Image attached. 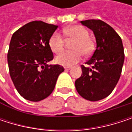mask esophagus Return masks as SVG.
I'll return each mask as SVG.
<instances>
[{
	"label": "esophagus",
	"instance_id": "34e87169",
	"mask_svg": "<svg viewBox=\"0 0 132 132\" xmlns=\"http://www.w3.org/2000/svg\"><path fill=\"white\" fill-rule=\"evenodd\" d=\"M64 69H65V70H70L71 69V67H69V66H65Z\"/></svg>",
	"mask_w": 132,
	"mask_h": 132
}]
</instances>
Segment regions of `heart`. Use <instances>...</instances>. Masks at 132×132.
Segmentation results:
<instances>
[{
    "label": "heart",
    "instance_id": "heart-1",
    "mask_svg": "<svg viewBox=\"0 0 132 132\" xmlns=\"http://www.w3.org/2000/svg\"><path fill=\"white\" fill-rule=\"evenodd\" d=\"M64 33L69 38L74 39L75 41L72 45L71 51H63L57 55L55 58L56 63L65 66H70L78 63L82 56H89L94 50V43L89 38V31L82 26L74 25L66 27ZM49 46L51 50L58 53L63 50L64 46V40L62 35L55 32L52 34L49 40Z\"/></svg>",
    "mask_w": 132,
    "mask_h": 132
}]
</instances>
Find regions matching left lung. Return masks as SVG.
Here are the masks:
<instances>
[{
    "label": "left lung",
    "instance_id": "left-lung-1",
    "mask_svg": "<svg viewBox=\"0 0 132 132\" xmlns=\"http://www.w3.org/2000/svg\"><path fill=\"white\" fill-rule=\"evenodd\" d=\"M80 23L92 30L96 48L86 62L92 67L81 66L82 76L75 86L82 98L95 102L109 95L117 85L125 60L124 48L119 34L104 21L86 20Z\"/></svg>",
    "mask_w": 132,
    "mask_h": 132
}]
</instances>
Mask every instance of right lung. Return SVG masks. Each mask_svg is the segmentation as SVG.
Here are the masks:
<instances>
[{
  "mask_svg": "<svg viewBox=\"0 0 132 132\" xmlns=\"http://www.w3.org/2000/svg\"><path fill=\"white\" fill-rule=\"evenodd\" d=\"M58 26L40 20L30 22L13 34L7 53L9 72L19 94L27 100L39 102L53 91L60 65H48L53 59L49 40Z\"/></svg>",
  "mask_w": 132,
  "mask_h": 132,
  "instance_id": "right-lung-1",
  "label": "right lung"
}]
</instances>
